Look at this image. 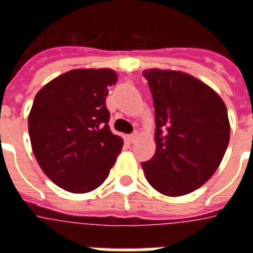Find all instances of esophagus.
<instances>
[{
  "instance_id": "obj_1",
  "label": "esophagus",
  "mask_w": 253,
  "mask_h": 253,
  "mask_svg": "<svg viewBox=\"0 0 253 253\" xmlns=\"http://www.w3.org/2000/svg\"><path fill=\"white\" fill-rule=\"evenodd\" d=\"M127 139H128V142L130 143H134L136 139H138V132H134V134H130L128 136H127Z\"/></svg>"
}]
</instances>
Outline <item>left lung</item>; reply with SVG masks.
<instances>
[{
    "instance_id": "left-lung-1",
    "label": "left lung",
    "mask_w": 253,
    "mask_h": 253,
    "mask_svg": "<svg viewBox=\"0 0 253 253\" xmlns=\"http://www.w3.org/2000/svg\"><path fill=\"white\" fill-rule=\"evenodd\" d=\"M155 106L156 151L142 163L147 181L169 197L194 192L215 173L230 142L223 99L188 73L147 69Z\"/></svg>"
}]
</instances>
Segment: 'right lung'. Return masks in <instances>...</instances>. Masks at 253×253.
<instances>
[{
    "label": "right lung",
    "mask_w": 253,
    "mask_h": 253,
    "mask_svg": "<svg viewBox=\"0 0 253 253\" xmlns=\"http://www.w3.org/2000/svg\"><path fill=\"white\" fill-rule=\"evenodd\" d=\"M113 69H73L38 91L29 134L38 164L53 184L71 193L94 190L106 180L123 140L109 128L107 87Z\"/></svg>",
    "instance_id": "1"
}]
</instances>
